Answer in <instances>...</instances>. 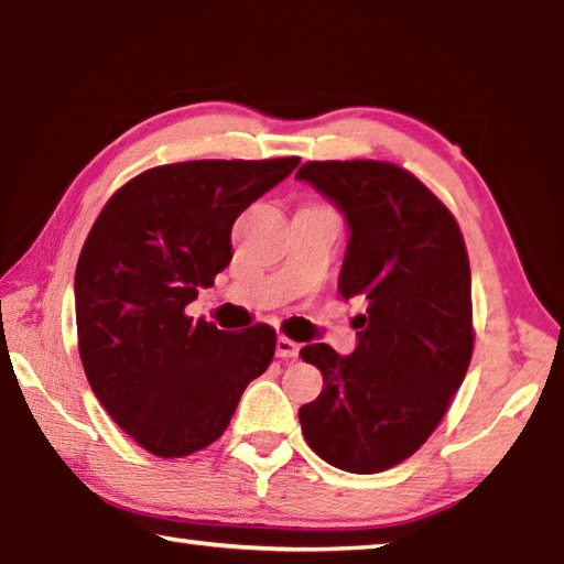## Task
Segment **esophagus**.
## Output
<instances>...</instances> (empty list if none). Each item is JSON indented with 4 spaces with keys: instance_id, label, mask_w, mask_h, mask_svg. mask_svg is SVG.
Here are the masks:
<instances>
[{
    "instance_id": "esophagus-1",
    "label": "esophagus",
    "mask_w": 564,
    "mask_h": 564,
    "mask_svg": "<svg viewBox=\"0 0 564 564\" xmlns=\"http://www.w3.org/2000/svg\"><path fill=\"white\" fill-rule=\"evenodd\" d=\"M299 350L301 343H295L289 336H279V340H275V356L279 358H299Z\"/></svg>"
}]
</instances>
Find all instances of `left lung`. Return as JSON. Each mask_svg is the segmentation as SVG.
<instances>
[{
	"mask_svg": "<svg viewBox=\"0 0 564 564\" xmlns=\"http://www.w3.org/2000/svg\"><path fill=\"white\" fill-rule=\"evenodd\" d=\"M295 176L346 214L338 285L368 303L348 358L326 343L301 348L323 373L321 395L299 410L303 437L333 467L383 473L425 445L470 366L465 238L451 208L390 161H308Z\"/></svg>",
	"mask_w": 564,
	"mask_h": 564,
	"instance_id": "left-lung-1",
	"label": "left lung"
}]
</instances>
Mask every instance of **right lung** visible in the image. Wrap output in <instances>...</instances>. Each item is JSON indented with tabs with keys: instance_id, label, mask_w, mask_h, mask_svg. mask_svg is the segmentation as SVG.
<instances>
[{
	"instance_id": "1",
	"label": "right lung",
	"mask_w": 564,
	"mask_h": 564,
	"mask_svg": "<svg viewBox=\"0 0 564 564\" xmlns=\"http://www.w3.org/2000/svg\"><path fill=\"white\" fill-rule=\"evenodd\" d=\"M301 164L198 159L141 171L101 208L76 263V336L99 403L133 443L186 457L224 435L265 373L275 330H218L186 316L198 285L231 263V228Z\"/></svg>"
}]
</instances>
